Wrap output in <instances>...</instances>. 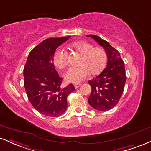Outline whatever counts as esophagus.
Returning a JSON list of instances; mask_svg holds the SVG:
<instances>
[{
	"instance_id": "esophagus-1",
	"label": "esophagus",
	"mask_w": 151,
	"mask_h": 151,
	"mask_svg": "<svg viewBox=\"0 0 151 151\" xmlns=\"http://www.w3.org/2000/svg\"><path fill=\"white\" fill-rule=\"evenodd\" d=\"M81 83H76V84L74 85V87H75L76 89H77V88H78V87L81 86Z\"/></svg>"
}]
</instances>
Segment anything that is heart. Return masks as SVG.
Listing matches in <instances>:
<instances>
[{
	"mask_svg": "<svg viewBox=\"0 0 151 151\" xmlns=\"http://www.w3.org/2000/svg\"><path fill=\"white\" fill-rule=\"evenodd\" d=\"M70 47L82 55L79 67H71L65 73L67 82L78 83L84 80L89 74L99 73L105 68L107 63V53L99 47H93L90 42L79 40L73 42ZM53 63L59 69H63L68 64V53L62 48H58L53 55Z\"/></svg>",
	"mask_w": 151,
	"mask_h": 151,
	"instance_id": "1",
	"label": "heart"
}]
</instances>
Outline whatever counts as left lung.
<instances>
[{
    "label": "left lung",
    "mask_w": 151,
    "mask_h": 151,
    "mask_svg": "<svg viewBox=\"0 0 151 151\" xmlns=\"http://www.w3.org/2000/svg\"><path fill=\"white\" fill-rule=\"evenodd\" d=\"M86 36L94 39L104 48L108 56L106 67L95 78L88 81L92 87L88 102L97 111H109L118 103L123 92L126 82L124 61L118 50L107 41L95 35Z\"/></svg>",
    "instance_id": "left-lung-1"
}]
</instances>
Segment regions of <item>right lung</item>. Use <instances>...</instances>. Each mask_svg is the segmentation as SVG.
Listing matches in <instances>:
<instances>
[{
	"instance_id": "obj_1",
	"label": "right lung",
	"mask_w": 151,
	"mask_h": 151,
	"mask_svg": "<svg viewBox=\"0 0 151 151\" xmlns=\"http://www.w3.org/2000/svg\"><path fill=\"white\" fill-rule=\"evenodd\" d=\"M70 36L50 38L29 53L24 68V83L28 99L37 111L49 117H59L67 109V96L75 90L69 84L61 87L62 78L56 71L53 55Z\"/></svg>"
}]
</instances>
